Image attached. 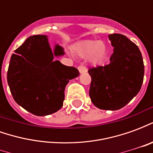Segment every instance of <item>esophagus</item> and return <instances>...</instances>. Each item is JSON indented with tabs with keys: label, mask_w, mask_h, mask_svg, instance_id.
<instances>
[{
	"label": "esophagus",
	"mask_w": 153,
	"mask_h": 153,
	"mask_svg": "<svg viewBox=\"0 0 153 153\" xmlns=\"http://www.w3.org/2000/svg\"><path fill=\"white\" fill-rule=\"evenodd\" d=\"M78 70H79V71L80 74H84L87 72L86 67L83 66V65H79V66L78 67Z\"/></svg>",
	"instance_id": "obj_1"
}]
</instances>
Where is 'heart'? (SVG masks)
<instances>
[{
	"label": "heart",
	"mask_w": 153,
	"mask_h": 153,
	"mask_svg": "<svg viewBox=\"0 0 153 153\" xmlns=\"http://www.w3.org/2000/svg\"><path fill=\"white\" fill-rule=\"evenodd\" d=\"M74 51L79 57H88L93 65L101 63L106 56V45L98 40L83 41L74 47Z\"/></svg>",
	"instance_id": "b5f03b06"
}]
</instances>
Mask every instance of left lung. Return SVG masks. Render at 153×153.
Here are the masks:
<instances>
[{
  "label": "left lung",
  "mask_w": 153,
  "mask_h": 153,
  "mask_svg": "<svg viewBox=\"0 0 153 153\" xmlns=\"http://www.w3.org/2000/svg\"><path fill=\"white\" fill-rule=\"evenodd\" d=\"M108 38L114 52L108 65L88 70L89 96L97 108L115 111L127 105L141 89L144 65L137 45L125 35L114 33Z\"/></svg>",
  "instance_id": "left-lung-1"
}]
</instances>
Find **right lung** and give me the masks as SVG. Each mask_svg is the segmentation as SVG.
Instances as JSON below:
<instances>
[{"instance_id":"obj_1","label":"right lung","mask_w":153,"mask_h":153,"mask_svg":"<svg viewBox=\"0 0 153 153\" xmlns=\"http://www.w3.org/2000/svg\"><path fill=\"white\" fill-rule=\"evenodd\" d=\"M64 54L58 44L51 50L46 35L31 36L15 51L7 82L16 103L38 116L51 115L62 107L65 86L79 75L76 68L53 60Z\"/></svg>"}]
</instances>
